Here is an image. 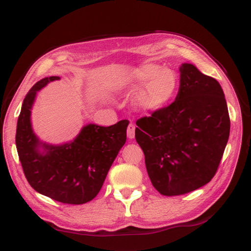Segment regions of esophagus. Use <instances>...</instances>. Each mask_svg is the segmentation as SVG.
<instances>
[{"label": "esophagus", "instance_id": "1", "mask_svg": "<svg viewBox=\"0 0 251 251\" xmlns=\"http://www.w3.org/2000/svg\"><path fill=\"white\" fill-rule=\"evenodd\" d=\"M126 134L129 139H134L135 136V126L133 124H130L127 126V130H126Z\"/></svg>", "mask_w": 251, "mask_h": 251}]
</instances>
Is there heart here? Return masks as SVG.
<instances>
[{
  "label": "heart",
  "instance_id": "1",
  "mask_svg": "<svg viewBox=\"0 0 251 251\" xmlns=\"http://www.w3.org/2000/svg\"><path fill=\"white\" fill-rule=\"evenodd\" d=\"M136 105L143 110L154 111L172 100L178 88V76L175 70L154 63L143 64L120 80V89H135Z\"/></svg>",
  "mask_w": 251,
  "mask_h": 251
}]
</instances>
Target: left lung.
Listing matches in <instances>:
<instances>
[{"label":"left lung","mask_w":251,"mask_h":251,"mask_svg":"<svg viewBox=\"0 0 251 251\" xmlns=\"http://www.w3.org/2000/svg\"><path fill=\"white\" fill-rule=\"evenodd\" d=\"M136 125L148 176L165 196L183 195L211 181L231 126L221 85L187 63L180 67L176 100Z\"/></svg>","instance_id":"1"}]
</instances>
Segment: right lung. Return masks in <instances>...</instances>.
<instances>
[{
  "instance_id": "add662e5",
  "label": "right lung",
  "mask_w": 251,
  "mask_h": 251,
  "mask_svg": "<svg viewBox=\"0 0 251 251\" xmlns=\"http://www.w3.org/2000/svg\"><path fill=\"white\" fill-rule=\"evenodd\" d=\"M59 76L38 81L25 95L17 121L16 147L25 178L33 190L56 201L81 204L100 191L107 173L126 141L129 122L110 126L86 125L74 141L43 143L34 134L31 109L37 93Z\"/></svg>"
}]
</instances>
